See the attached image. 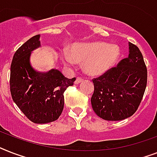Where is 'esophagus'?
<instances>
[{"mask_svg": "<svg viewBox=\"0 0 157 157\" xmlns=\"http://www.w3.org/2000/svg\"><path fill=\"white\" fill-rule=\"evenodd\" d=\"M82 81H83V79L81 78V77H76V81H75V82H74V83H75V84H79V83H81V82Z\"/></svg>", "mask_w": 157, "mask_h": 157, "instance_id": "esophagus-1", "label": "esophagus"}]
</instances>
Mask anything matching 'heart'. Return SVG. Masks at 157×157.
Here are the masks:
<instances>
[{"label":"heart","instance_id":"b5f03b06","mask_svg":"<svg viewBox=\"0 0 157 157\" xmlns=\"http://www.w3.org/2000/svg\"><path fill=\"white\" fill-rule=\"evenodd\" d=\"M71 52L63 50L60 52L63 63L67 67H75L77 62H85V71L91 76H98L108 71L121 55L118 45L103 41L75 44Z\"/></svg>","mask_w":157,"mask_h":157}]
</instances>
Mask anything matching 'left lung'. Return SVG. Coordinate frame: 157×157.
<instances>
[{
  "label": "left lung",
  "mask_w": 157,
  "mask_h": 157,
  "mask_svg": "<svg viewBox=\"0 0 157 157\" xmlns=\"http://www.w3.org/2000/svg\"><path fill=\"white\" fill-rule=\"evenodd\" d=\"M147 71L143 54L129 42V55L118 65L93 80L91 104L106 121H121L136 112L145 92Z\"/></svg>",
  "instance_id": "obj_1"
}]
</instances>
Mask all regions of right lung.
Returning a JSON list of instances; mask_svg holds the SVG:
<instances>
[{
	"label": "right lung",
	"instance_id": "right-lung-1",
	"mask_svg": "<svg viewBox=\"0 0 157 157\" xmlns=\"http://www.w3.org/2000/svg\"><path fill=\"white\" fill-rule=\"evenodd\" d=\"M40 35L27 40L16 51L10 67V93L23 113L36 124L56 121L64 105V91L76 78L68 79L57 69L38 71L31 65L33 50L40 46Z\"/></svg>",
	"mask_w": 157,
	"mask_h": 157
}]
</instances>
